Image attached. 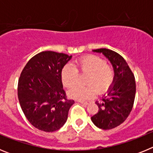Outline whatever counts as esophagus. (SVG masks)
Here are the masks:
<instances>
[{"label": "esophagus", "mask_w": 153, "mask_h": 153, "mask_svg": "<svg viewBox=\"0 0 153 153\" xmlns=\"http://www.w3.org/2000/svg\"><path fill=\"white\" fill-rule=\"evenodd\" d=\"M79 102L82 104H84V105H87V104H89V102H87V101H79Z\"/></svg>", "instance_id": "34e87169"}]
</instances>
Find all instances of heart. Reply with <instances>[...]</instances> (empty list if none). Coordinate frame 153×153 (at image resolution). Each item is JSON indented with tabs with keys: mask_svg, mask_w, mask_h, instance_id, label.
Returning a JSON list of instances; mask_svg holds the SVG:
<instances>
[{
	"mask_svg": "<svg viewBox=\"0 0 153 153\" xmlns=\"http://www.w3.org/2000/svg\"><path fill=\"white\" fill-rule=\"evenodd\" d=\"M87 75L86 86H75L69 90L68 95L75 100H85L92 98L97 93L102 94L107 91L114 81V69L107 64L106 60L95 56L87 55L76 62V69L66 65L61 71L63 86L71 88L77 83L78 73Z\"/></svg>",
	"mask_w": 153,
	"mask_h": 153,
	"instance_id": "b5f03b06",
	"label": "heart"
}]
</instances>
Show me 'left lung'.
<instances>
[{
	"label": "left lung",
	"mask_w": 153,
	"mask_h": 153,
	"mask_svg": "<svg viewBox=\"0 0 153 153\" xmlns=\"http://www.w3.org/2000/svg\"><path fill=\"white\" fill-rule=\"evenodd\" d=\"M93 51L102 53L109 60L114 69L115 77L107 95L104 96L100 102H96L99 110L91 117V120L100 129H111L123 123L129 117L134 103L136 81L121 55L106 48Z\"/></svg>",
	"instance_id": "obj_1"
}]
</instances>
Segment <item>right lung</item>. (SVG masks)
Here are the masks:
<instances>
[{"instance_id": "obj_1", "label": "right lung", "mask_w": 153, "mask_h": 153, "mask_svg": "<svg viewBox=\"0 0 153 153\" xmlns=\"http://www.w3.org/2000/svg\"><path fill=\"white\" fill-rule=\"evenodd\" d=\"M72 56L43 51L31 58L21 72L17 95L24 115L32 126L53 132L66 123L73 100L63 90L61 71Z\"/></svg>"}]
</instances>
